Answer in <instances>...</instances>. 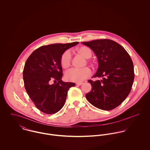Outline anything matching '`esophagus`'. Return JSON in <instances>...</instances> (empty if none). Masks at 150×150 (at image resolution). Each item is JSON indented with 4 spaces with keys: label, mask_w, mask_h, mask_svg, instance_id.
Masks as SVG:
<instances>
[{
    "label": "esophagus",
    "mask_w": 150,
    "mask_h": 150,
    "mask_svg": "<svg viewBox=\"0 0 150 150\" xmlns=\"http://www.w3.org/2000/svg\"><path fill=\"white\" fill-rule=\"evenodd\" d=\"M83 84V83H76V84L77 86H81Z\"/></svg>",
    "instance_id": "esophagus-1"
}]
</instances>
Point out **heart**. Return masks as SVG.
Returning <instances> with one entry per match:
<instances>
[{
	"label": "heart",
	"instance_id": "obj_1",
	"mask_svg": "<svg viewBox=\"0 0 150 150\" xmlns=\"http://www.w3.org/2000/svg\"><path fill=\"white\" fill-rule=\"evenodd\" d=\"M77 52L86 58H89L92 54L91 50L86 46H82L77 49ZM72 56L70 50H66L61 57V64L64 69L68 68L71 63ZM91 70L86 67L82 69L72 68L65 73V78L70 81L81 83L91 75Z\"/></svg>",
	"mask_w": 150,
	"mask_h": 150
}]
</instances>
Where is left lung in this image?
<instances>
[{"label": "left lung", "mask_w": 150, "mask_h": 150, "mask_svg": "<svg viewBox=\"0 0 150 150\" xmlns=\"http://www.w3.org/2000/svg\"><path fill=\"white\" fill-rule=\"evenodd\" d=\"M96 54L99 67L93 77L100 80L88 82L91 91L86 95L93 106L103 110L118 107L128 96L134 74L133 64L127 51L118 43L109 39L83 42Z\"/></svg>", "instance_id": "obj_1"}]
</instances>
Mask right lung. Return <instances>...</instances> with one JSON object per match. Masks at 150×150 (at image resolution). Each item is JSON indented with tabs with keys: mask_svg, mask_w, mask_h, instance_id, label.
I'll list each match as a JSON object with an SVG mask.
<instances>
[{
	"mask_svg": "<svg viewBox=\"0 0 150 150\" xmlns=\"http://www.w3.org/2000/svg\"><path fill=\"white\" fill-rule=\"evenodd\" d=\"M79 42L53 44L35 50L27 59L23 70L24 86L35 106L44 113L55 114L63 106L67 91L74 83L61 80V57ZM54 81V84L51 83Z\"/></svg>",
	"mask_w": 150,
	"mask_h": 150,
	"instance_id": "right-lung-1",
	"label": "right lung"
}]
</instances>
